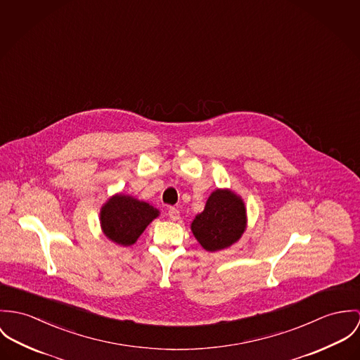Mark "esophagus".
Listing matches in <instances>:
<instances>
[{"instance_id": "1", "label": "esophagus", "mask_w": 360, "mask_h": 360, "mask_svg": "<svg viewBox=\"0 0 360 360\" xmlns=\"http://www.w3.org/2000/svg\"><path fill=\"white\" fill-rule=\"evenodd\" d=\"M167 215L169 217L171 221H176V219H179V210L175 207H168Z\"/></svg>"}]
</instances>
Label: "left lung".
Segmentation results:
<instances>
[{"instance_id":"8db88e82","label":"left lung","mask_w":360,"mask_h":360,"mask_svg":"<svg viewBox=\"0 0 360 360\" xmlns=\"http://www.w3.org/2000/svg\"><path fill=\"white\" fill-rule=\"evenodd\" d=\"M245 228V208L240 198L229 191H215L204 211L193 224L192 232L207 251H218L240 239Z\"/></svg>"}]
</instances>
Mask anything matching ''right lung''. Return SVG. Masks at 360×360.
Segmentation results:
<instances>
[{
  "label": "right lung",
  "instance_id": "obj_1",
  "mask_svg": "<svg viewBox=\"0 0 360 360\" xmlns=\"http://www.w3.org/2000/svg\"><path fill=\"white\" fill-rule=\"evenodd\" d=\"M158 215L159 211L148 202L117 195L102 207L101 224L109 239L131 245Z\"/></svg>",
  "mask_w": 360,
  "mask_h": 360
}]
</instances>
